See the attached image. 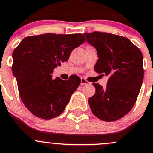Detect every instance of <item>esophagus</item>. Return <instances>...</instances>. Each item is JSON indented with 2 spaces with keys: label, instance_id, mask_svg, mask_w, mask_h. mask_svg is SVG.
Returning a JSON list of instances; mask_svg holds the SVG:
<instances>
[{
  "label": "esophagus",
  "instance_id": "obj_1",
  "mask_svg": "<svg viewBox=\"0 0 153 153\" xmlns=\"http://www.w3.org/2000/svg\"><path fill=\"white\" fill-rule=\"evenodd\" d=\"M89 84V82H88L87 80H85V78H81V85H88Z\"/></svg>",
  "mask_w": 153,
  "mask_h": 153
}]
</instances>
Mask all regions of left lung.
Wrapping results in <instances>:
<instances>
[{
	"instance_id": "obj_1",
	"label": "left lung",
	"mask_w": 153,
	"mask_h": 153,
	"mask_svg": "<svg viewBox=\"0 0 153 153\" xmlns=\"http://www.w3.org/2000/svg\"><path fill=\"white\" fill-rule=\"evenodd\" d=\"M97 49L94 71L109 77L105 88L93 84L96 92L88 100L93 114L105 122H114L134 105L143 80V54L128 38L94 31L84 34Z\"/></svg>"
}]
</instances>
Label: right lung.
I'll return each instance as SVG.
<instances>
[{
	"label": "right lung",
	"mask_w": 153,
	"mask_h": 153,
	"mask_svg": "<svg viewBox=\"0 0 153 153\" xmlns=\"http://www.w3.org/2000/svg\"><path fill=\"white\" fill-rule=\"evenodd\" d=\"M81 34H43L26 37L13 52L12 71L27 109L42 119L60 115L81 83L77 75L52 79L54 68L67 61L72 50L83 44Z\"/></svg>",
	"instance_id": "obj_1"
}]
</instances>
